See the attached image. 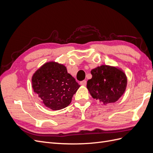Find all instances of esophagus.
Masks as SVG:
<instances>
[{"mask_svg": "<svg viewBox=\"0 0 153 153\" xmlns=\"http://www.w3.org/2000/svg\"><path fill=\"white\" fill-rule=\"evenodd\" d=\"M80 85H84V86H86V85H87L86 80H83V81L80 82Z\"/></svg>", "mask_w": 153, "mask_h": 153, "instance_id": "34e87169", "label": "esophagus"}]
</instances>
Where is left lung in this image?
Listing matches in <instances>:
<instances>
[{
  "instance_id": "left-lung-1",
  "label": "left lung",
  "mask_w": 153,
  "mask_h": 153,
  "mask_svg": "<svg viewBox=\"0 0 153 153\" xmlns=\"http://www.w3.org/2000/svg\"><path fill=\"white\" fill-rule=\"evenodd\" d=\"M92 76L87 87L91 96L103 105L116 102L124 94L128 79L121 68L101 65L91 71Z\"/></svg>"
}]
</instances>
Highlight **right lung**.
<instances>
[{
  "label": "right lung",
  "instance_id": "right-lung-1",
  "mask_svg": "<svg viewBox=\"0 0 153 153\" xmlns=\"http://www.w3.org/2000/svg\"><path fill=\"white\" fill-rule=\"evenodd\" d=\"M32 86L44 106L53 110L68 106L80 87L64 64L55 61L37 69L32 76Z\"/></svg>",
  "mask_w": 153,
  "mask_h": 153
}]
</instances>
